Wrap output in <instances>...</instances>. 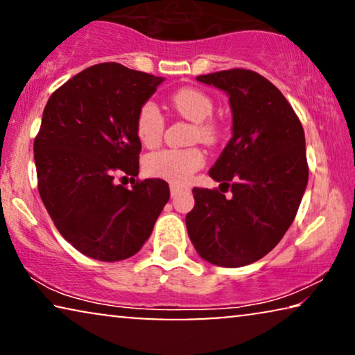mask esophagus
<instances>
[{"label":"esophagus","instance_id":"1","mask_svg":"<svg viewBox=\"0 0 355 355\" xmlns=\"http://www.w3.org/2000/svg\"><path fill=\"white\" fill-rule=\"evenodd\" d=\"M169 191H171V197H176L178 193L182 191V187L176 186V184H171V186H169Z\"/></svg>","mask_w":355,"mask_h":355}]
</instances>
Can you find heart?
Returning <instances> with one entry per match:
<instances>
[{"mask_svg":"<svg viewBox=\"0 0 355 355\" xmlns=\"http://www.w3.org/2000/svg\"><path fill=\"white\" fill-rule=\"evenodd\" d=\"M171 106L184 118L196 123L193 139L203 144H216L220 139L218 125L210 119L213 116V100L205 92L184 87L171 95ZM164 130V118L153 101L140 106L135 116V134L140 144L153 148L162 142ZM205 163V153L200 148H168L152 153L145 158V171L153 178L166 179L174 184L187 182L196 171Z\"/></svg>","mask_w":355,"mask_h":355,"instance_id":"1","label":"heart"}]
</instances>
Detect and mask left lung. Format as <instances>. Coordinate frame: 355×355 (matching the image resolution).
Wrapping results in <instances>:
<instances>
[{
  "instance_id": "left-lung-1",
  "label": "left lung",
  "mask_w": 355,
  "mask_h": 355,
  "mask_svg": "<svg viewBox=\"0 0 355 355\" xmlns=\"http://www.w3.org/2000/svg\"><path fill=\"white\" fill-rule=\"evenodd\" d=\"M197 80L230 96L232 137L208 174L232 196L193 187L187 232L203 260L237 268L273 250L293 225L309 181L305 135L293 106L263 76L230 69Z\"/></svg>"
}]
</instances>
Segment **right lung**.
<instances>
[{
    "label": "right lung",
    "instance_id": "add662e5",
    "mask_svg": "<svg viewBox=\"0 0 355 355\" xmlns=\"http://www.w3.org/2000/svg\"><path fill=\"white\" fill-rule=\"evenodd\" d=\"M163 80L101 62L53 92L43 110L33 142L38 192L61 236L90 259L137 254L169 200L163 179H135L132 189L114 179L139 174L135 116Z\"/></svg>",
    "mask_w": 355,
    "mask_h": 355
}]
</instances>
